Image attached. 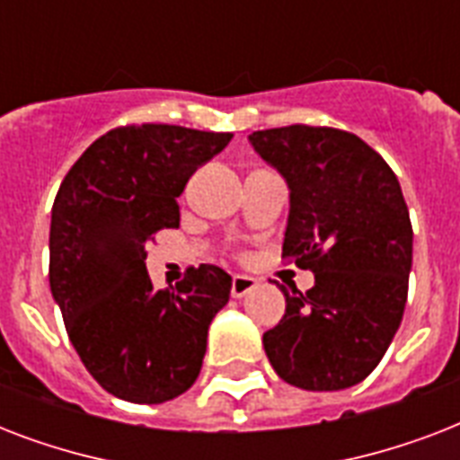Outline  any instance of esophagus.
<instances>
[{"label": "esophagus", "mask_w": 460, "mask_h": 460, "mask_svg": "<svg viewBox=\"0 0 460 460\" xmlns=\"http://www.w3.org/2000/svg\"><path fill=\"white\" fill-rule=\"evenodd\" d=\"M255 287H258V279H252L248 274H234V279H231V296L234 298H243Z\"/></svg>", "instance_id": "obj_1"}]
</instances>
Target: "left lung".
<instances>
[{
  "label": "left lung",
  "instance_id": "obj_1",
  "mask_svg": "<svg viewBox=\"0 0 460 460\" xmlns=\"http://www.w3.org/2000/svg\"><path fill=\"white\" fill-rule=\"evenodd\" d=\"M248 140L288 186L281 255L314 274L305 294L281 287L287 313L262 336L267 358L288 385L349 389L377 367L406 307L413 226L399 179L339 128L296 124Z\"/></svg>",
  "mask_w": 460,
  "mask_h": 460
}]
</instances>
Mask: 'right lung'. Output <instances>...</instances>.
<instances>
[{"label": "right lung", "instance_id": "right-lung-1", "mask_svg": "<svg viewBox=\"0 0 460 460\" xmlns=\"http://www.w3.org/2000/svg\"><path fill=\"white\" fill-rule=\"evenodd\" d=\"M231 133L119 126L78 157L49 226V288L68 339L97 385L131 403H164L193 386L209 322L231 294L215 265L155 291L146 245L179 226V198Z\"/></svg>", "mask_w": 460, "mask_h": 460}]
</instances>
